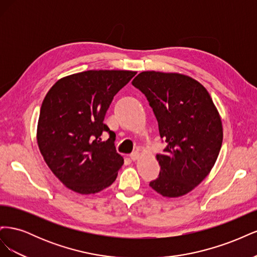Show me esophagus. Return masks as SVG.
<instances>
[{
  "label": "esophagus",
  "mask_w": 257,
  "mask_h": 257,
  "mask_svg": "<svg viewBox=\"0 0 257 257\" xmlns=\"http://www.w3.org/2000/svg\"><path fill=\"white\" fill-rule=\"evenodd\" d=\"M130 158H131V160H132V161H136V160H138V159H139V152H138V151L133 152V153H132V154L130 155Z\"/></svg>",
  "instance_id": "1"
}]
</instances>
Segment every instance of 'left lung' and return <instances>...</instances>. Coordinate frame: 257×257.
I'll use <instances>...</instances> for the list:
<instances>
[{
	"label": "left lung",
	"mask_w": 257,
	"mask_h": 257,
	"mask_svg": "<svg viewBox=\"0 0 257 257\" xmlns=\"http://www.w3.org/2000/svg\"><path fill=\"white\" fill-rule=\"evenodd\" d=\"M132 84L147 97L167 144L157 154L160 175L149 185L164 197L185 195L208 176L220 153L219 111L204 85L189 76L143 72Z\"/></svg>",
	"instance_id": "8db88e82"
}]
</instances>
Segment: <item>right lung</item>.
<instances>
[{"label":"right lung","mask_w":257,"mask_h":257,"mask_svg":"<svg viewBox=\"0 0 257 257\" xmlns=\"http://www.w3.org/2000/svg\"><path fill=\"white\" fill-rule=\"evenodd\" d=\"M135 75L132 71L77 73L58 80L46 94L37 144L51 172L69 190L95 194L115 180L123 158L104 119L113 96ZM105 131L110 138L103 142Z\"/></svg>","instance_id":"obj_1"}]
</instances>
